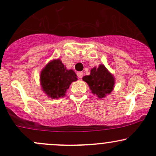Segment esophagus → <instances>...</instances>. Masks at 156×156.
Segmentation results:
<instances>
[{
    "mask_svg": "<svg viewBox=\"0 0 156 156\" xmlns=\"http://www.w3.org/2000/svg\"><path fill=\"white\" fill-rule=\"evenodd\" d=\"M77 75H78V78H83V72H78V73H77Z\"/></svg>",
    "mask_w": 156,
    "mask_h": 156,
    "instance_id": "obj_1",
    "label": "esophagus"
}]
</instances>
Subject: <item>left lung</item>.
I'll return each mask as SVG.
<instances>
[{"label": "left lung", "mask_w": 156, "mask_h": 156, "mask_svg": "<svg viewBox=\"0 0 156 156\" xmlns=\"http://www.w3.org/2000/svg\"><path fill=\"white\" fill-rule=\"evenodd\" d=\"M83 80L88 83L92 94L99 98H103L110 94L115 83L114 77L103 64H100L98 68H92L90 75L83 76Z\"/></svg>", "instance_id": "obj_1"}]
</instances>
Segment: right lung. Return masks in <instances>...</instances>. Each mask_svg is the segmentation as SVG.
Masks as SVG:
<instances>
[{"label":"right lung","mask_w":156,"mask_h":156,"mask_svg":"<svg viewBox=\"0 0 156 156\" xmlns=\"http://www.w3.org/2000/svg\"><path fill=\"white\" fill-rule=\"evenodd\" d=\"M77 80L76 73L73 69H67L60 59L50 62L40 73L43 92L52 99L64 97L72 82Z\"/></svg>","instance_id":"right-lung-1"}]
</instances>
